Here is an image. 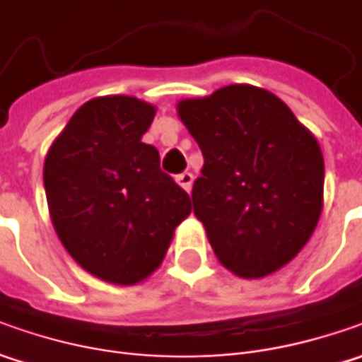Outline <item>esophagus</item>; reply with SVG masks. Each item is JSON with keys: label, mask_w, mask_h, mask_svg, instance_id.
<instances>
[{"label": "esophagus", "mask_w": 362, "mask_h": 362, "mask_svg": "<svg viewBox=\"0 0 362 362\" xmlns=\"http://www.w3.org/2000/svg\"><path fill=\"white\" fill-rule=\"evenodd\" d=\"M177 183L181 185V187L185 189V191H191V185H193V175L185 171V173L177 175Z\"/></svg>", "instance_id": "1"}]
</instances>
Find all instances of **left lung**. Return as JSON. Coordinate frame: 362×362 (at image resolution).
<instances>
[{
    "label": "left lung",
    "instance_id": "8db88e82",
    "mask_svg": "<svg viewBox=\"0 0 362 362\" xmlns=\"http://www.w3.org/2000/svg\"><path fill=\"white\" fill-rule=\"evenodd\" d=\"M203 153L193 211L217 259L240 278L280 270L322 211V151L272 92L231 84L177 105Z\"/></svg>",
    "mask_w": 362,
    "mask_h": 362
}]
</instances>
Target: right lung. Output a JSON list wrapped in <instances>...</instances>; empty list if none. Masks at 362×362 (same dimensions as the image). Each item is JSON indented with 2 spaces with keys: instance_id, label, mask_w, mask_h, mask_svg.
<instances>
[{
  "instance_id": "right-lung-1",
  "label": "right lung",
  "mask_w": 362,
  "mask_h": 362,
  "mask_svg": "<svg viewBox=\"0 0 362 362\" xmlns=\"http://www.w3.org/2000/svg\"><path fill=\"white\" fill-rule=\"evenodd\" d=\"M155 106L132 96L82 105L44 163L49 217L68 254L92 276L131 286L157 270L189 195L143 143Z\"/></svg>"
}]
</instances>
